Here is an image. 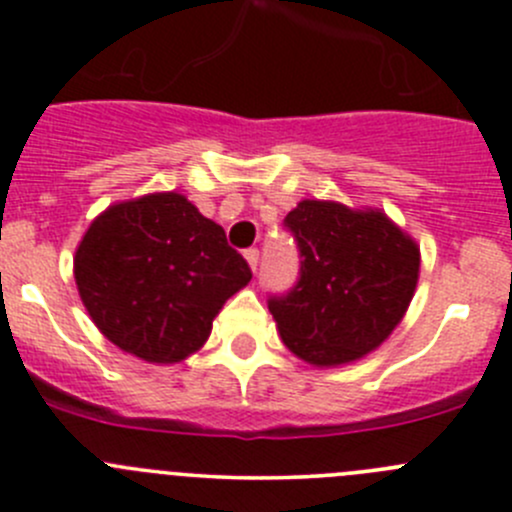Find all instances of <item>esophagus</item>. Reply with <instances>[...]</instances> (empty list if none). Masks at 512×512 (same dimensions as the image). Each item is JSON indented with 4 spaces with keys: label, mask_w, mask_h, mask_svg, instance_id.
<instances>
[{
    "label": "esophagus",
    "mask_w": 512,
    "mask_h": 512,
    "mask_svg": "<svg viewBox=\"0 0 512 512\" xmlns=\"http://www.w3.org/2000/svg\"><path fill=\"white\" fill-rule=\"evenodd\" d=\"M245 260L250 262L252 270H257V262H260V250H257V247H250V250H245Z\"/></svg>",
    "instance_id": "1"
}]
</instances>
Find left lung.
<instances>
[{
	"label": "left lung",
	"instance_id": "left-lung-1",
	"mask_svg": "<svg viewBox=\"0 0 512 512\" xmlns=\"http://www.w3.org/2000/svg\"><path fill=\"white\" fill-rule=\"evenodd\" d=\"M300 278L267 308L283 343L313 366L366 356L399 326L419 280V247L379 209L303 199L285 217Z\"/></svg>",
	"mask_w": 512,
	"mask_h": 512
}]
</instances>
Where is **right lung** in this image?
Returning <instances> with one entry per match:
<instances>
[{
    "instance_id": "obj_1",
    "label": "right lung",
    "mask_w": 512,
    "mask_h": 512,
    "mask_svg": "<svg viewBox=\"0 0 512 512\" xmlns=\"http://www.w3.org/2000/svg\"><path fill=\"white\" fill-rule=\"evenodd\" d=\"M250 278L224 229L176 191L113 204L75 250V283L98 331L148 364L202 348Z\"/></svg>"
}]
</instances>
